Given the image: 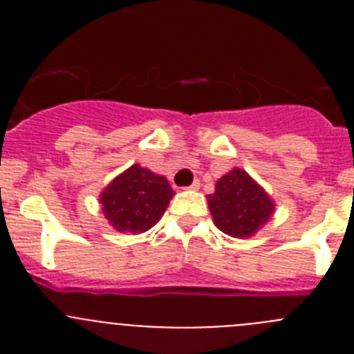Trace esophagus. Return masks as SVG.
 <instances>
[{
	"instance_id": "obj_1",
	"label": "esophagus",
	"mask_w": 354,
	"mask_h": 354,
	"mask_svg": "<svg viewBox=\"0 0 354 354\" xmlns=\"http://www.w3.org/2000/svg\"><path fill=\"white\" fill-rule=\"evenodd\" d=\"M186 189H192V192H196V189H200V180H195V183H193L192 186H187Z\"/></svg>"
}]
</instances>
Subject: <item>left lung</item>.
<instances>
[{"label":"left lung","instance_id":"left-lung-1","mask_svg":"<svg viewBox=\"0 0 354 354\" xmlns=\"http://www.w3.org/2000/svg\"><path fill=\"white\" fill-rule=\"evenodd\" d=\"M207 204L216 227L232 237L253 236L274 211L273 198L241 168L216 183Z\"/></svg>","mask_w":354,"mask_h":354}]
</instances>
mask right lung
Returning a JSON list of instances; mask_svg holds the SVG:
<instances>
[{"mask_svg": "<svg viewBox=\"0 0 354 354\" xmlns=\"http://www.w3.org/2000/svg\"><path fill=\"white\" fill-rule=\"evenodd\" d=\"M174 195L167 177L133 165L106 186L99 200L118 232L142 234L161 220Z\"/></svg>", "mask_w": 354, "mask_h": 354, "instance_id": "right-lung-1", "label": "right lung"}]
</instances>
